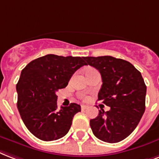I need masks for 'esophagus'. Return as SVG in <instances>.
Wrapping results in <instances>:
<instances>
[{"instance_id": "34e87169", "label": "esophagus", "mask_w": 159, "mask_h": 159, "mask_svg": "<svg viewBox=\"0 0 159 159\" xmlns=\"http://www.w3.org/2000/svg\"><path fill=\"white\" fill-rule=\"evenodd\" d=\"M88 105H86V104H81V109L82 110H85L86 109H88Z\"/></svg>"}]
</instances>
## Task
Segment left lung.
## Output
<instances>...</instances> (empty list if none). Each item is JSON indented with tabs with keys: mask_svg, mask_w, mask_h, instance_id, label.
I'll use <instances>...</instances> for the list:
<instances>
[{
	"mask_svg": "<svg viewBox=\"0 0 159 159\" xmlns=\"http://www.w3.org/2000/svg\"><path fill=\"white\" fill-rule=\"evenodd\" d=\"M84 60L101 75L98 100L110 107L107 112L99 110V115L91 119V129L104 142H120L135 129L145 111L144 80L131 63L122 59L106 55Z\"/></svg>",
	"mask_w": 159,
	"mask_h": 159,
	"instance_id": "1",
	"label": "left lung"
}]
</instances>
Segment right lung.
<instances>
[{
    "instance_id": "right-lung-1",
    "label": "right lung",
    "mask_w": 159,
    "mask_h": 159,
    "mask_svg": "<svg viewBox=\"0 0 159 159\" xmlns=\"http://www.w3.org/2000/svg\"><path fill=\"white\" fill-rule=\"evenodd\" d=\"M85 57L46 55L30 62L16 84L17 108L29 131L39 139L53 141L64 137L70 129L80 104L57 105L56 93L66 88L78 69L87 66Z\"/></svg>"
}]
</instances>
